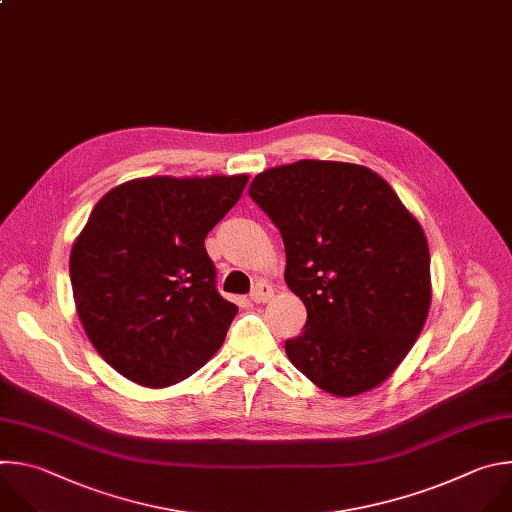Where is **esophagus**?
<instances>
[{
	"label": "esophagus",
	"mask_w": 512,
	"mask_h": 512,
	"mask_svg": "<svg viewBox=\"0 0 512 512\" xmlns=\"http://www.w3.org/2000/svg\"><path fill=\"white\" fill-rule=\"evenodd\" d=\"M274 296V290H272V286L270 284H266V282H258L256 286H254V290L250 292V298L254 300V302H268L270 298Z\"/></svg>",
	"instance_id": "34e87169"
}]
</instances>
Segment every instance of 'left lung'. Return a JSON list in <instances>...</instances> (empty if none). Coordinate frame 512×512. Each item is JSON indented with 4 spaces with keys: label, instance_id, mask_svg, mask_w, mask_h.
I'll use <instances>...</instances> for the list:
<instances>
[{
    "label": "left lung",
    "instance_id": "obj_1",
    "mask_svg": "<svg viewBox=\"0 0 512 512\" xmlns=\"http://www.w3.org/2000/svg\"><path fill=\"white\" fill-rule=\"evenodd\" d=\"M250 197L280 230L288 288L306 306L290 363L323 391L381 385L424 329L430 248L420 222L375 171L302 159L266 169Z\"/></svg>",
    "mask_w": 512,
    "mask_h": 512
}]
</instances>
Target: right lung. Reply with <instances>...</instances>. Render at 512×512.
Returning a JSON list of instances; mask_svg holds the SVG:
<instances>
[{
	"label": "right lung",
	"mask_w": 512,
	"mask_h": 512,
	"mask_svg": "<svg viewBox=\"0 0 512 512\" xmlns=\"http://www.w3.org/2000/svg\"><path fill=\"white\" fill-rule=\"evenodd\" d=\"M248 175L141 177L102 195L70 252L86 337L129 381L161 389L206 365L238 313L203 246Z\"/></svg>",
	"instance_id": "1"
}]
</instances>
